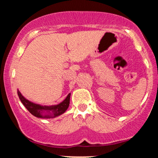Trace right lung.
<instances>
[{
	"label": "right lung",
	"mask_w": 158,
	"mask_h": 158,
	"mask_svg": "<svg viewBox=\"0 0 158 158\" xmlns=\"http://www.w3.org/2000/svg\"><path fill=\"white\" fill-rule=\"evenodd\" d=\"M17 94L19 100L23 106L28 109V111L34 116L41 118H53L65 113L69 105V99L71 93H69L66 98L62 102L56 105L42 106L29 101L21 95L19 90L17 89Z\"/></svg>",
	"instance_id": "1"
}]
</instances>
